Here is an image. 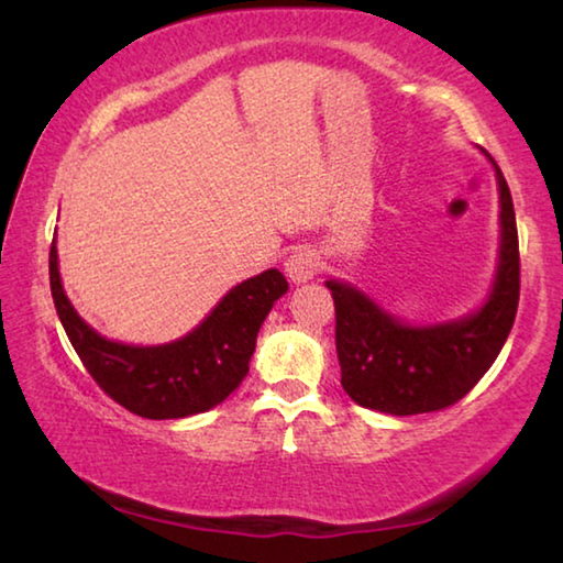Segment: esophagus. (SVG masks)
Listing matches in <instances>:
<instances>
[{
    "mask_svg": "<svg viewBox=\"0 0 563 563\" xmlns=\"http://www.w3.org/2000/svg\"><path fill=\"white\" fill-rule=\"evenodd\" d=\"M320 271V255L312 247H298L285 261V273L292 283H308Z\"/></svg>",
    "mask_w": 563,
    "mask_h": 563,
    "instance_id": "34e87169",
    "label": "esophagus"
}]
</instances>
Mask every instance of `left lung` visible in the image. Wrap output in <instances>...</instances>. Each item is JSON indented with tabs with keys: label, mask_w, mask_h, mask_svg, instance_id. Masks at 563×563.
Segmentation results:
<instances>
[{
	"label": "left lung",
	"mask_w": 563,
	"mask_h": 563,
	"mask_svg": "<svg viewBox=\"0 0 563 563\" xmlns=\"http://www.w3.org/2000/svg\"><path fill=\"white\" fill-rule=\"evenodd\" d=\"M501 251L497 283L472 318L409 328L345 283L328 280L335 302L342 389L357 405L389 415L440 412L470 393L497 360L517 318L521 271L511 194L497 161Z\"/></svg>",
	"instance_id": "obj_1"
}]
</instances>
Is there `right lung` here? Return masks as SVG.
Returning a JSON list of instances; mask_svg holds the SVG:
<instances>
[{
  "mask_svg": "<svg viewBox=\"0 0 563 563\" xmlns=\"http://www.w3.org/2000/svg\"><path fill=\"white\" fill-rule=\"evenodd\" d=\"M49 283L56 316L93 383L113 402L146 419H178L221 405L243 383L263 320L288 290L280 271H265L235 285L186 338L158 347H131L101 338L76 316L62 288L54 243Z\"/></svg>",
  "mask_w": 563,
  "mask_h": 563,
  "instance_id": "1",
  "label": "right lung"
}]
</instances>
